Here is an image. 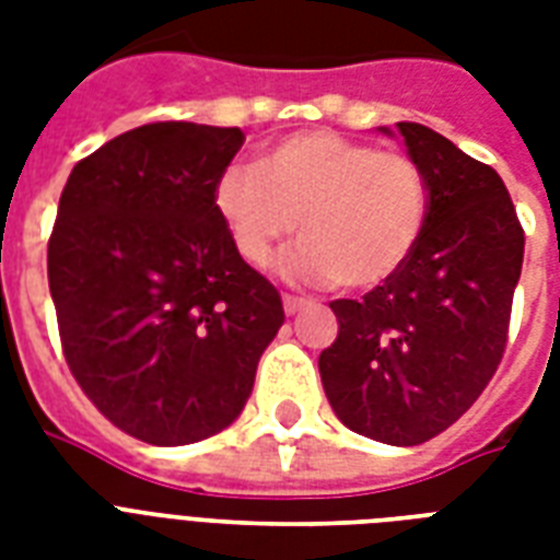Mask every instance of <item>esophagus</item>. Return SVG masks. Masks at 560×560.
I'll use <instances>...</instances> for the list:
<instances>
[{"label": "esophagus", "instance_id": "esophagus-1", "mask_svg": "<svg viewBox=\"0 0 560 560\" xmlns=\"http://www.w3.org/2000/svg\"><path fill=\"white\" fill-rule=\"evenodd\" d=\"M307 305H311V302H307L305 296H293V293H284V314H288V316L299 314V311H302V307H307Z\"/></svg>", "mask_w": 560, "mask_h": 560}]
</instances>
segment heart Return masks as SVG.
Masks as SVG:
<instances>
[{
	"label": "heart",
	"instance_id": "1",
	"mask_svg": "<svg viewBox=\"0 0 560 560\" xmlns=\"http://www.w3.org/2000/svg\"><path fill=\"white\" fill-rule=\"evenodd\" d=\"M430 177L404 151H377L328 130L290 136L214 183V209L246 264L267 267L293 232L288 270L305 281L369 290L392 279L430 223Z\"/></svg>",
	"mask_w": 560,
	"mask_h": 560
}]
</instances>
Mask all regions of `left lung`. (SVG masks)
Wrapping results in <instances>:
<instances>
[{
  "mask_svg": "<svg viewBox=\"0 0 560 560\" xmlns=\"http://www.w3.org/2000/svg\"><path fill=\"white\" fill-rule=\"evenodd\" d=\"M433 191L421 244L363 299H334L340 334L319 354L325 395L354 433L430 442L494 377L523 267V226L491 165L424 125L400 121Z\"/></svg>",
  "mask_w": 560,
  "mask_h": 560,
  "instance_id": "8db88e82",
  "label": "left lung"
}]
</instances>
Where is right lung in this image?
I'll return each mask as SVG.
<instances>
[{
  "mask_svg": "<svg viewBox=\"0 0 560 560\" xmlns=\"http://www.w3.org/2000/svg\"><path fill=\"white\" fill-rule=\"evenodd\" d=\"M237 127L153 121L72 168L48 237L66 366L109 424L177 447L241 416L284 323L279 290L232 244L214 183Z\"/></svg>",
  "mask_w": 560,
  "mask_h": 560,
  "instance_id": "add662e5",
  "label": "right lung"
}]
</instances>
